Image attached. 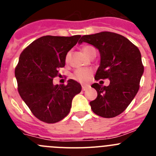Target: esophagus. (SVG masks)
Segmentation results:
<instances>
[{
    "instance_id": "esophagus-1",
    "label": "esophagus",
    "mask_w": 156,
    "mask_h": 156,
    "mask_svg": "<svg viewBox=\"0 0 156 156\" xmlns=\"http://www.w3.org/2000/svg\"><path fill=\"white\" fill-rule=\"evenodd\" d=\"M88 87H89V86H87V85H83V86H82V90H83V91H85L87 89Z\"/></svg>"
}]
</instances>
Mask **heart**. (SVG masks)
Segmentation results:
<instances>
[{"label": "heart", "instance_id": "obj_1", "mask_svg": "<svg viewBox=\"0 0 156 156\" xmlns=\"http://www.w3.org/2000/svg\"><path fill=\"white\" fill-rule=\"evenodd\" d=\"M84 53L87 55L88 57L90 55V54L92 53L94 51H96L95 48L94 47L90 46V45H85V46L83 48ZM70 52H68L66 55L65 57V61L66 62H69V58H70ZM93 74V71L91 69L88 68H80L77 69L74 71V73H73L72 77L73 79H74L75 80L78 81V82L80 83H85L90 78V76Z\"/></svg>", "mask_w": 156, "mask_h": 156}]
</instances>
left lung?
Segmentation results:
<instances>
[{
    "label": "left lung",
    "instance_id": "8db88e82",
    "mask_svg": "<svg viewBox=\"0 0 156 156\" xmlns=\"http://www.w3.org/2000/svg\"><path fill=\"white\" fill-rule=\"evenodd\" d=\"M83 42L98 48L101 64L96 80H110L109 86L93 84L98 97L90 102L92 111L102 118H111L125 111L139 90L144 72L141 55L138 47L119 34L101 31L82 36Z\"/></svg>",
    "mask_w": 156,
    "mask_h": 156
}]
</instances>
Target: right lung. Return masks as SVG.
<instances>
[{
	"label": "right lung",
	"instance_id": "1",
	"mask_svg": "<svg viewBox=\"0 0 156 156\" xmlns=\"http://www.w3.org/2000/svg\"><path fill=\"white\" fill-rule=\"evenodd\" d=\"M81 35L71 37L45 35L23 50L15 70L18 90L31 113L40 121L53 124L70 111L73 98L81 91V85L69 80L67 85H54L58 68L65 66L67 52Z\"/></svg>",
	"mask_w": 156,
	"mask_h": 156
}]
</instances>
